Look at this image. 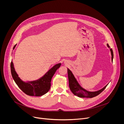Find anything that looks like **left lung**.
Returning a JSON list of instances; mask_svg holds the SVG:
<instances>
[{
	"label": "left lung",
	"mask_w": 124,
	"mask_h": 124,
	"mask_svg": "<svg viewBox=\"0 0 124 124\" xmlns=\"http://www.w3.org/2000/svg\"><path fill=\"white\" fill-rule=\"evenodd\" d=\"M107 46L109 48L111 54V60L113 61V52L112 48H110L109 46L107 44ZM68 69V79H69V84L70 89L72 92V93L76 96L80 97V98H92L95 97L98 95H99L101 92H102L105 89L106 87L108 86V83L105 85L102 89L96 91H89L84 88H83L78 82L76 78L74 76V74L69 69Z\"/></svg>",
	"instance_id": "1"
}]
</instances>
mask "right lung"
<instances>
[{
  "mask_svg": "<svg viewBox=\"0 0 124 124\" xmlns=\"http://www.w3.org/2000/svg\"><path fill=\"white\" fill-rule=\"evenodd\" d=\"M16 45L14 46L15 48ZM61 63L53 66L41 78L37 80L25 82L22 80L16 72L13 62L11 63V72L13 79L20 89L26 95L31 96H41L46 94L50 89L51 80Z\"/></svg>",
  "mask_w": 124,
  "mask_h": 124,
  "instance_id": "obj_1",
  "label": "right lung"
}]
</instances>
